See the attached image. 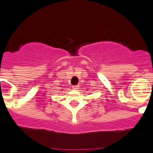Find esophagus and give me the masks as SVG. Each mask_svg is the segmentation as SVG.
<instances>
[{
	"label": "esophagus",
	"instance_id": "34e87169",
	"mask_svg": "<svg viewBox=\"0 0 153 153\" xmlns=\"http://www.w3.org/2000/svg\"><path fill=\"white\" fill-rule=\"evenodd\" d=\"M72 88H74V89H78V88H79V85H73Z\"/></svg>",
	"mask_w": 153,
	"mask_h": 153
}]
</instances>
